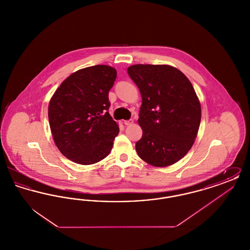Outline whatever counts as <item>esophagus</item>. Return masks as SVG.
Masks as SVG:
<instances>
[{
    "label": "esophagus",
    "instance_id": "34e87169",
    "mask_svg": "<svg viewBox=\"0 0 250 250\" xmlns=\"http://www.w3.org/2000/svg\"><path fill=\"white\" fill-rule=\"evenodd\" d=\"M133 124V120H125V121H124V125H131Z\"/></svg>",
    "mask_w": 250,
    "mask_h": 250
}]
</instances>
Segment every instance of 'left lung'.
Instances as JSON below:
<instances>
[{
    "label": "left lung",
    "instance_id": "obj_1",
    "mask_svg": "<svg viewBox=\"0 0 250 250\" xmlns=\"http://www.w3.org/2000/svg\"><path fill=\"white\" fill-rule=\"evenodd\" d=\"M127 73L143 98L138 155L152 166L176 163L190 150L201 124V104L192 84L177 68L165 64H135Z\"/></svg>",
    "mask_w": 250,
    "mask_h": 250
}]
</instances>
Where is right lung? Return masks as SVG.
Returning <instances> with one entry per match:
<instances>
[{
    "label": "right lung",
    "instance_id": "right-lung-1",
    "mask_svg": "<svg viewBox=\"0 0 250 250\" xmlns=\"http://www.w3.org/2000/svg\"><path fill=\"white\" fill-rule=\"evenodd\" d=\"M117 71L99 64L63 81L48 105V121L60 152L73 162L91 165L107 156L119 127L108 113V92Z\"/></svg>",
    "mask_w": 250,
    "mask_h": 250
}]
</instances>
